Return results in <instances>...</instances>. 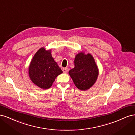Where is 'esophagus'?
I'll use <instances>...</instances> for the list:
<instances>
[{"instance_id": "obj_1", "label": "esophagus", "mask_w": 135, "mask_h": 135, "mask_svg": "<svg viewBox=\"0 0 135 135\" xmlns=\"http://www.w3.org/2000/svg\"><path fill=\"white\" fill-rule=\"evenodd\" d=\"M68 68H66L62 69V71H63L64 73H66L68 72Z\"/></svg>"}]
</instances>
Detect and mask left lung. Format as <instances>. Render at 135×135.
<instances>
[{"label": "left lung", "mask_w": 135, "mask_h": 135, "mask_svg": "<svg viewBox=\"0 0 135 135\" xmlns=\"http://www.w3.org/2000/svg\"><path fill=\"white\" fill-rule=\"evenodd\" d=\"M69 74L78 88L86 91L95 83L99 71L92 55L82 51L76 55L74 68L69 71Z\"/></svg>", "instance_id": "1"}]
</instances>
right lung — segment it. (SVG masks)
Masks as SVG:
<instances>
[{
    "instance_id": "right-lung-1",
    "label": "right lung",
    "mask_w": 135,
    "mask_h": 135,
    "mask_svg": "<svg viewBox=\"0 0 135 135\" xmlns=\"http://www.w3.org/2000/svg\"><path fill=\"white\" fill-rule=\"evenodd\" d=\"M28 75L31 81L39 88H50L56 77L62 71L52 57L51 50L40 48L35 53L28 66Z\"/></svg>"
}]
</instances>
